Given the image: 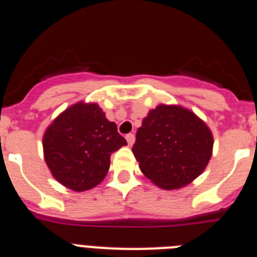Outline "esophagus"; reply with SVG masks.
Returning <instances> with one entry per match:
<instances>
[{"mask_svg": "<svg viewBox=\"0 0 257 257\" xmlns=\"http://www.w3.org/2000/svg\"><path fill=\"white\" fill-rule=\"evenodd\" d=\"M126 140L127 144L133 145L134 143H135V135H134V134H128V135H126Z\"/></svg>", "mask_w": 257, "mask_h": 257, "instance_id": "obj_1", "label": "esophagus"}]
</instances>
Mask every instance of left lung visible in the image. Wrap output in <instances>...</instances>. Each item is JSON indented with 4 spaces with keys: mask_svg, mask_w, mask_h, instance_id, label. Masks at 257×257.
I'll return each mask as SVG.
<instances>
[{
    "mask_svg": "<svg viewBox=\"0 0 257 257\" xmlns=\"http://www.w3.org/2000/svg\"><path fill=\"white\" fill-rule=\"evenodd\" d=\"M212 145V134L201 118L183 106L161 104L143 119L133 153L152 183L171 190L198 178Z\"/></svg>",
    "mask_w": 257,
    "mask_h": 257,
    "instance_id": "8db88e82",
    "label": "left lung"
}]
</instances>
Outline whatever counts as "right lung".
I'll return each instance as SVG.
<instances>
[{"instance_id": "1", "label": "right lung", "mask_w": 257, "mask_h": 257, "mask_svg": "<svg viewBox=\"0 0 257 257\" xmlns=\"http://www.w3.org/2000/svg\"><path fill=\"white\" fill-rule=\"evenodd\" d=\"M123 145L124 138L97 104L69 106L44 135L45 161L52 176L76 192L100 184L109 170L110 154Z\"/></svg>"}]
</instances>
